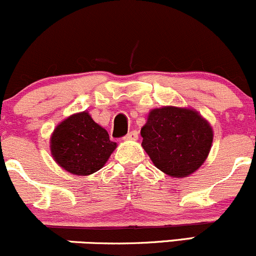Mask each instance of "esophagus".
<instances>
[{"label":"esophagus","instance_id":"esophagus-1","mask_svg":"<svg viewBox=\"0 0 256 256\" xmlns=\"http://www.w3.org/2000/svg\"><path fill=\"white\" fill-rule=\"evenodd\" d=\"M123 139L126 140V142H128V140H136L138 139V132L136 130H132L130 133H128L127 136H126Z\"/></svg>","mask_w":256,"mask_h":256}]
</instances>
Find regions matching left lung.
Wrapping results in <instances>:
<instances>
[{
	"label": "left lung",
	"mask_w": 256,
	"mask_h": 256,
	"mask_svg": "<svg viewBox=\"0 0 256 256\" xmlns=\"http://www.w3.org/2000/svg\"><path fill=\"white\" fill-rule=\"evenodd\" d=\"M142 146L152 163L172 178H186L206 162L213 128L198 111L190 108H154L140 132Z\"/></svg>",
	"instance_id": "obj_1"
}]
</instances>
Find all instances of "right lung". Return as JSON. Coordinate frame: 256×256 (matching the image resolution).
Segmentation results:
<instances>
[{
  "label": "right lung",
  "instance_id": "right-lung-1",
  "mask_svg": "<svg viewBox=\"0 0 256 256\" xmlns=\"http://www.w3.org/2000/svg\"><path fill=\"white\" fill-rule=\"evenodd\" d=\"M50 154L56 164L68 173L87 176L102 169L117 148L108 130L88 111L68 116L50 136Z\"/></svg>",
  "mask_w": 256,
  "mask_h": 256
}]
</instances>
